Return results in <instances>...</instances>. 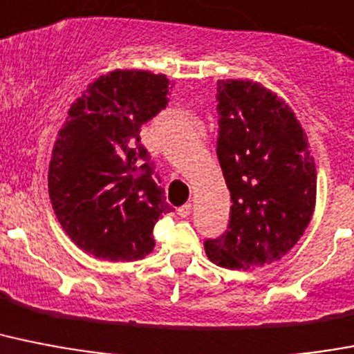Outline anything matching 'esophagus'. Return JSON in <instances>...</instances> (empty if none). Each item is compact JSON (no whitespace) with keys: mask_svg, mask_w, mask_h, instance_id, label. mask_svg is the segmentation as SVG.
I'll return each instance as SVG.
<instances>
[{"mask_svg":"<svg viewBox=\"0 0 354 354\" xmlns=\"http://www.w3.org/2000/svg\"><path fill=\"white\" fill-rule=\"evenodd\" d=\"M191 211H192L191 203H185V205L178 207V216L187 218V216H189V214H191Z\"/></svg>","mask_w":354,"mask_h":354,"instance_id":"obj_1","label":"esophagus"}]
</instances>
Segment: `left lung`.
Wrapping results in <instances>:
<instances>
[{"instance_id":"1","label":"left lung","mask_w":354,"mask_h":354,"mask_svg":"<svg viewBox=\"0 0 354 354\" xmlns=\"http://www.w3.org/2000/svg\"><path fill=\"white\" fill-rule=\"evenodd\" d=\"M216 88V154L232 205L227 231L203 247L225 269L261 267L291 251L311 222L315 160L277 94L243 80H222Z\"/></svg>"}]
</instances>
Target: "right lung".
<instances>
[{"mask_svg": "<svg viewBox=\"0 0 354 354\" xmlns=\"http://www.w3.org/2000/svg\"><path fill=\"white\" fill-rule=\"evenodd\" d=\"M172 83L147 71L100 76L68 109L48 167L57 220L80 249L111 261L142 260L171 211L140 129L169 103Z\"/></svg>", "mask_w": 354, "mask_h": 354, "instance_id": "1", "label": "right lung"}]
</instances>
